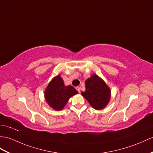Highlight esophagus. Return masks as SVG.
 I'll return each instance as SVG.
<instances>
[{"label": "esophagus", "mask_w": 153, "mask_h": 153, "mask_svg": "<svg viewBox=\"0 0 153 153\" xmlns=\"http://www.w3.org/2000/svg\"><path fill=\"white\" fill-rule=\"evenodd\" d=\"M76 89L79 93H80V88L79 87H76Z\"/></svg>", "instance_id": "1"}]
</instances>
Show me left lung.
<instances>
[{
    "mask_svg": "<svg viewBox=\"0 0 153 153\" xmlns=\"http://www.w3.org/2000/svg\"><path fill=\"white\" fill-rule=\"evenodd\" d=\"M110 93V88L105 82L94 74L85 81V91L82 92V95L94 108L101 110L108 103Z\"/></svg>",
    "mask_w": 153,
    "mask_h": 153,
    "instance_id": "1",
    "label": "left lung"
}]
</instances>
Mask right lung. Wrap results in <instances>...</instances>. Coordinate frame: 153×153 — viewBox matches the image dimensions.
<instances>
[{
  "instance_id": "right-lung-1",
  "label": "right lung",
  "mask_w": 153,
  "mask_h": 153,
  "mask_svg": "<svg viewBox=\"0 0 153 153\" xmlns=\"http://www.w3.org/2000/svg\"><path fill=\"white\" fill-rule=\"evenodd\" d=\"M77 94L78 91L71 85L65 86L61 76L58 75L48 84L45 92V97L49 106L54 110H61L71 97Z\"/></svg>"
}]
</instances>
